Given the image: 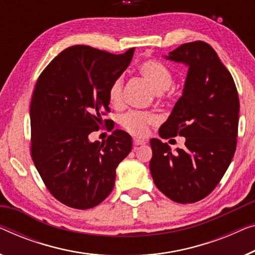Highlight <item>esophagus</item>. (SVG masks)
<instances>
[{"label":"esophagus","mask_w":255,"mask_h":255,"mask_svg":"<svg viewBox=\"0 0 255 255\" xmlns=\"http://www.w3.org/2000/svg\"><path fill=\"white\" fill-rule=\"evenodd\" d=\"M145 141L143 140H140V139H133V145L134 146H140V145H145Z\"/></svg>","instance_id":"1"}]
</instances>
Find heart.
<instances>
[{"instance_id": "obj_1", "label": "heart", "mask_w": 255, "mask_h": 255, "mask_svg": "<svg viewBox=\"0 0 255 255\" xmlns=\"http://www.w3.org/2000/svg\"><path fill=\"white\" fill-rule=\"evenodd\" d=\"M139 72L142 77L148 80L153 90L156 93H163L171 86L172 75L165 66L160 62L148 60L139 64ZM122 87H123V78L114 80L109 88V101L112 105H119L122 100ZM156 121L153 114L147 112H135L131 110L121 117V124L124 128L134 135H145L147 133L148 125Z\"/></svg>"}]
</instances>
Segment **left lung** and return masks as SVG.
<instances>
[{
	"mask_svg": "<svg viewBox=\"0 0 255 255\" xmlns=\"http://www.w3.org/2000/svg\"><path fill=\"white\" fill-rule=\"evenodd\" d=\"M163 57L185 65L187 75L182 97L158 134L185 136V148L171 150L153 138L149 169L162 193L178 204H192L215 189L231 163L237 145L238 93L231 73L208 43H184Z\"/></svg>",
	"mask_w": 255,
	"mask_h": 255,
	"instance_id": "8db88e82",
	"label": "left lung"
}]
</instances>
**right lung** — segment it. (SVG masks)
I'll return each mask as SVG.
<instances>
[{
  "label": "right lung",
  "mask_w": 255,
  "mask_h": 255,
  "mask_svg": "<svg viewBox=\"0 0 255 255\" xmlns=\"http://www.w3.org/2000/svg\"><path fill=\"white\" fill-rule=\"evenodd\" d=\"M88 46L64 49L40 75L32 95L31 149L36 170L51 194L69 207H95L115 185L116 168L132 149V138L116 130L106 142L90 141L108 125L109 88L133 57Z\"/></svg>",
  "instance_id": "add662e5"
}]
</instances>
